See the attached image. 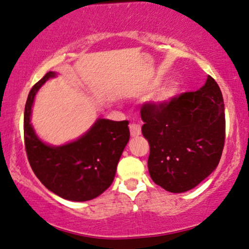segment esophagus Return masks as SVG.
<instances>
[{
    "label": "esophagus",
    "mask_w": 249,
    "mask_h": 249,
    "mask_svg": "<svg viewBox=\"0 0 249 249\" xmlns=\"http://www.w3.org/2000/svg\"><path fill=\"white\" fill-rule=\"evenodd\" d=\"M130 132H131V135L133 138H137L139 137V135L141 134V127L140 125L138 124H131L130 125Z\"/></svg>",
    "instance_id": "34e87169"
}]
</instances>
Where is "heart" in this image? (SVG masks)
<instances>
[{"label": "heart", "mask_w": 249, "mask_h": 249, "mask_svg": "<svg viewBox=\"0 0 249 249\" xmlns=\"http://www.w3.org/2000/svg\"><path fill=\"white\" fill-rule=\"evenodd\" d=\"M161 79H154L147 85L146 89L149 90V92L155 90L156 88L161 85ZM179 94H180V84L176 80L168 81V83L163 84L162 86L156 90L155 95L153 96V103L159 107L166 106L169 105V103H171L174 100L177 99Z\"/></svg>", "instance_id": "1"}]
</instances>
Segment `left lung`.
<instances>
[{"label": "left lung", "mask_w": 249, "mask_h": 249, "mask_svg": "<svg viewBox=\"0 0 249 249\" xmlns=\"http://www.w3.org/2000/svg\"><path fill=\"white\" fill-rule=\"evenodd\" d=\"M141 118L150 146L148 171L156 185L184 193L217 168L225 140L224 101L210 75L200 89L181 94L169 105L146 103Z\"/></svg>", "instance_id": "1"}]
</instances>
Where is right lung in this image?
Listing matches in <instances>:
<instances>
[{"instance_id":"add662e5","label":"right lung","mask_w":249,"mask_h":249,"mask_svg":"<svg viewBox=\"0 0 249 249\" xmlns=\"http://www.w3.org/2000/svg\"><path fill=\"white\" fill-rule=\"evenodd\" d=\"M57 72L49 71L28 94L24 114L27 159L33 172L50 192L65 200L84 202L101 195L114 181L123 150L130 140L128 122L97 118L83 135L54 146L41 140L31 116L37 90Z\"/></svg>"}]
</instances>
